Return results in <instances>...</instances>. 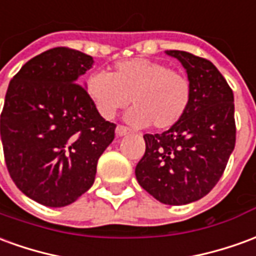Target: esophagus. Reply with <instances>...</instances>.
Masks as SVG:
<instances>
[{
	"instance_id": "34e87169",
	"label": "esophagus",
	"mask_w": 256,
	"mask_h": 256,
	"mask_svg": "<svg viewBox=\"0 0 256 256\" xmlns=\"http://www.w3.org/2000/svg\"><path fill=\"white\" fill-rule=\"evenodd\" d=\"M128 132H130V130L126 126H124V125H117V128H116V135L117 136H124Z\"/></svg>"
}]
</instances>
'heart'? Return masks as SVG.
I'll use <instances>...</instances> for the list:
<instances>
[{
  "label": "heart",
  "mask_w": 256,
  "mask_h": 256,
  "mask_svg": "<svg viewBox=\"0 0 256 256\" xmlns=\"http://www.w3.org/2000/svg\"><path fill=\"white\" fill-rule=\"evenodd\" d=\"M86 94L103 118L112 120L128 106L126 120L135 126L170 130L183 118L192 100V85L180 72L160 62L135 58L116 63L108 74L86 80Z\"/></svg>",
  "instance_id": "obj_1"
}]
</instances>
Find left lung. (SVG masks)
I'll return each instance as SVG.
<instances>
[{
	"instance_id": "obj_1",
	"label": "left lung",
	"mask_w": 256,
	"mask_h": 256,
	"mask_svg": "<svg viewBox=\"0 0 256 256\" xmlns=\"http://www.w3.org/2000/svg\"><path fill=\"white\" fill-rule=\"evenodd\" d=\"M166 54L184 67L192 100L175 126L143 135L146 152L135 175L156 200L183 206L208 194L224 174L236 144L234 96L210 60L184 50Z\"/></svg>"
}]
</instances>
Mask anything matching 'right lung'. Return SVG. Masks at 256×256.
I'll return each instance as SVG.
<instances>
[{"label":"right lung","instance_id":"1","mask_svg":"<svg viewBox=\"0 0 256 256\" xmlns=\"http://www.w3.org/2000/svg\"><path fill=\"white\" fill-rule=\"evenodd\" d=\"M92 64V56L58 46L30 59L9 82L1 113L4 157L19 190L42 206H66L84 194L113 142L116 124L77 84Z\"/></svg>","mask_w":256,"mask_h":256}]
</instances>
